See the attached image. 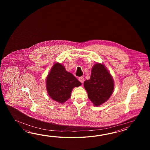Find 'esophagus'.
<instances>
[{
    "label": "esophagus",
    "instance_id": "34e87169",
    "mask_svg": "<svg viewBox=\"0 0 150 150\" xmlns=\"http://www.w3.org/2000/svg\"><path fill=\"white\" fill-rule=\"evenodd\" d=\"M79 80L80 81L81 83H83V81H84L83 77V76H80V77H79Z\"/></svg>",
    "mask_w": 150,
    "mask_h": 150
}]
</instances>
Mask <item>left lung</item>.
Segmentation results:
<instances>
[{
	"instance_id": "obj_1",
	"label": "left lung",
	"mask_w": 150,
	"mask_h": 150,
	"mask_svg": "<svg viewBox=\"0 0 150 150\" xmlns=\"http://www.w3.org/2000/svg\"><path fill=\"white\" fill-rule=\"evenodd\" d=\"M89 100L96 106L106 102L112 96L114 88L112 77L105 65L95 64L92 69L90 79L83 83Z\"/></svg>"
}]
</instances>
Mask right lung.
Here are the masks:
<instances>
[{
	"label": "right lung",
	"instance_id": "obj_1",
	"mask_svg": "<svg viewBox=\"0 0 150 150\" xmlns=\"http://www.w3.org/2000/svg\"><path fill=\"white\" fill-rule=\"evenodd\" d=\"M81 83L63 65L55 63L47 77L46 87L49 96L54 101L62 103L70 98L72 90Z\"/></svg>",
	"mask_w": 150,
	"mask_h": 150
}]
</instances>
